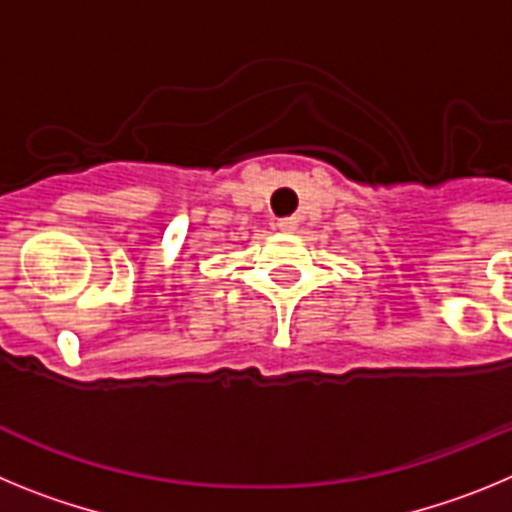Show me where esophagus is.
<instances>
[{"instance_id": "34e87169", "label": "esophagus", "mask_w": 512, "mask_h": 512, "mask_svg": "<svg viewBox=\"0 0 512 512\" xmlns=\"http://www.w3.org/2000/svg\"><path fill=\"white\" fill-rule=\"evenodd\" d=\"M277 228L282 230V233H295L297 217H282V220H277Z\"/></svg>"}]
</instances>
